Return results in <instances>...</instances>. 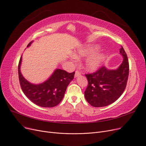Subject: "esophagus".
Here are the masks:
<instances>
[{
  "mask_svg": "<svg viewBox=\"0 0 146 146\" xmlns=\"http://www.w3.org/2000/svg\"><path fill=\"white\" fill-rule=\"evenodd\" d=\"M80 75V73L79 72V71H78V70H76V72H75V74H74V78H78V77H79V76Z\"/></svg>",
  "mask_w": 146,
  "mask_h": 146,
  "instance_id": "obj_1",
  "label": "esophagus"
}]
</instances>
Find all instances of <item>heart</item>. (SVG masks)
I'll return each instance as SVG.
<instances>
[{
  "mask_svg": "<svg viewBox=\"0 0 146 146\" xmlns=\"http://www.w3.org/2000/svg\"><path fill=\"white\" fill-rule=\"evenodd\" d=\"M99 49V45H88L80 48L76 51L78 57L89 56L85 61V66L87 70L93 72L100 66L105 58V54L102 52H96Z\"/></svg>",
  "mask_w": 146,
  "mask_h": 146,
  "instance_id": "heart-1",
  "label": "heart"
}]
</instances>
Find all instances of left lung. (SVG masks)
Returning <instances> with one entry per match:
<instances>
[{"label":"left lung","instance_id":"obj_1","mask_svg":"<svg viewBox=\"0 0 146 146\" xmlns=\"http://www.w3.org/2000/svg\"><path fill=\"white\" fill-rule=\"evenodd\" d=\"M119 54L123 61L116 69H109L104 66L94 73L86 74L88 85L85 97L92 106H108L116 101L124 91L129 74V64L122 46Z\"/></svg>","mask_w":146,"mask_h":146}]
</instances>
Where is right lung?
<instances>
[{"label": "right lung", "instance_id": "1", "mask_svg": "<svg viewBox=\"0 0 146 146\" xmlns=\"http://www.w3.org/2000/svg\"><path fill=\"white\" fill-rule=\"evenodd\" d=\"M33 41L28 44L27 47ZM22 56L18 65V74L21 87L26 96L35 104L44 108H51L57 105L64 98L67 87L73 79L74 72L67 73L56 68L48 79L39 84L28 81L21 72Z\"/></svg>", "mask_w": 146, "mask_h": 146}]
</instances>
